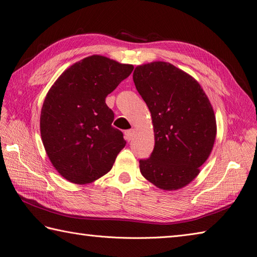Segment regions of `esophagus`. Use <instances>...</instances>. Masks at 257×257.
<instances>
[{
  "label": "esophagus",
  "mask_w": 257,
  "mask_h": 257,
  "mask_svg": "<svg viewBox=\"0 0 257 257\" xmlns=\"http://www.w3.org/2000/svg\"><path fill=\"white\" fill-rule=\"evenodd\" d=\"M133 134H134V131L133 130H127L125 132V138L127 142H131L132 138H133Z\"/></svg>",
  "instance_id": "34e87169"
}]
</instances>
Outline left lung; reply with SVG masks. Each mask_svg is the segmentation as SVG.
Segmentation results:
<instances>
[{
    "mask_svg": "<svg viewBox=\"0 0 257 257\" xmlns=\"http://www.w3.org/2000/svg\"><path fill=\"white\" fill-rule=\"evenodd\" d=\"M135 87L151 113L154 149L139 161L148 181L164 191L182 189L195 179L215 142L211 103L198 81L164 61L138 65Z\"/></svg>",
    "mask_w": 257,
    "mask_h": 257,
    "instance_id": "left-lung-1",
    "label": "left lung"
}]
</instances>
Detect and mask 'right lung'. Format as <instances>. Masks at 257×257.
<instances>
[{"instance_id":"add662e5","label":"right lung","mask_w":257,"mask_h":257,"mask_svg":"<svg viewBox=\"0 0 257 257\" xmlns=\"http://www.w3.org/2000/svg\"><path fill=\"white\" fill-rule=\"evenodd\" d=\"M134 66L93 54L60 75L45 97L41 136L53 167L67 181L94 182L112 168L126 145L114 128L106 96Z\"/></svg>"}]
</instances>
